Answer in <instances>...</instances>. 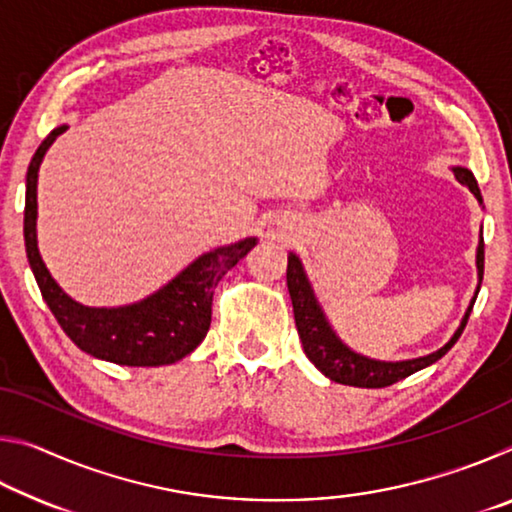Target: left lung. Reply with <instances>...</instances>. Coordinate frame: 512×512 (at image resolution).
Instances as JSON below:
<instances>
[{
  "instance_id": "8db88e82",
  "label": "left lung",
  "mask_w": 512,
  "mask_h": 512,
  "mask_svg": "<svg viewBox=\"0 0 512 512\" xmlns=\"http://www.w3.org/2000/svg\"><path fill=\"white\" fill-rule=\"evenodd\" d=\"M452 171L458 183H463L467 189H470L476 201H479V205H483V196H481L479 185H476L474 173L465 167H454ZM476 275H479V284H476L470 307L465 309L461 325L456 327L452 339H449L443 348L415 359L381 361V359L366 357V354L361 352H354L350 345H345L341 341V336L334 332L332 323H329L323 307H320L300 257L296 253H289L287 287H289V296L293 305V316H296V327L302 341V350H305L307 359L314 363V366L323 372L327 379L336 381V384L357 386V388L391 386L395 381L406 379L409 375H413V372H418L422 368L431 366V363H436L438 359H443L445 354L452 350V345L458 341V336L463 334L467 318H470V311L474 307V300L479 296L481 280H483V230L479 237V246H476Z\"/></svg>"
}]
</instances>
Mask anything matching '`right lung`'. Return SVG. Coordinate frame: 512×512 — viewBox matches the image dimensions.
<instances>
[{
  "label": "right lung",
  "instance_id": "right-lung-1",
  "mask_svg": "<svg viewBox=\"0 0 512 512\" xmlns=\"http://www.w3.org/2000/svg\"><path fill=\"white\" fill-rule=\"evenodd\" d=\"M65 131L63 124L45 137L27 171L24 244L42 298L63 332L92 357L137 368L176 363L205 339L216 284L257 244V237L207 250L142 300L117 307L83 305L60 289L38 250V171L49 146Z\"/></svg>",
  "mask_w": 512,
  "mask_h": 512
}]
</instances>
